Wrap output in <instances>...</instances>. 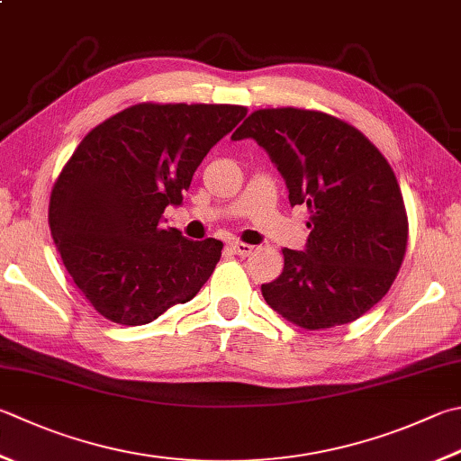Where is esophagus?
<instances>
[{"label": "esophagus", "instance_id": "obj_1", "mask_svg": "<svg viewBox=\"0 0 461 461\" xmlns=\"http://www.w3.org/2000/svg\"><path fill=\"white\" fill-rule=\"evenodd\" d=\"M230 250L234 255H239V257H249L250 253H253L255 250V247H250V245H247V242H239V240H234V242H230Z\"/></svg>", "mask_w": 461, "mask_h": 461}]
</instances>
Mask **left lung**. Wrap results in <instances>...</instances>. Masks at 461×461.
<instances>
[{"label": "left lung", "mask_w": 461, "mask_h": 461, "mask_svg": "<svg viewBox=\"0 0 461 461\" xmlns=\"http://www.w3.org/2000/svg\"><path fill=\"white\" fill-rule=\"evenodd\" d=\"M253 138L309 208L305 250L283 249V273L265 301L309 331L351 323L393 285L407 247V214L392 167L369 138L331 114L265 108L232 140Z\"/></svg>", "instance_id": "8db88e82"}]
</instances>
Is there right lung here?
I'll use <instances>...</instances> for the list:
<instances>
[{"mask_svg":"<svg viewBox=\"0 0 461 461\" xmlns=\"http://www.w3.org/2000/svg\"><path fill=\"white\" fill-rule=\"evenodd\" d=\"M230 104H136L90 130L59 172L50 229L90 305L120 325H146L201 291L222 242L162 227L208 150L242 118Z\"/></svg>","mask_w":461,"mask_h":461,"instance_id":"right-lung-1","label":"right lung"}]
</instances>
